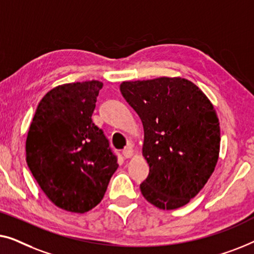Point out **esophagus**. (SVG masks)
<instances>
[{
    "mask_svg": "<svg viewBox=\"0 0 254 254\" xmlns=\"http://www.w3.org/2000/svg\"><path fill=\"white\" fill-rule=\"evenodd\" d=\"M122 154H123V156L126 159L131 158V156L133 155V149H132L131 146H127V147L122 151Z\"/></svg>",
    "mask_w": 254,
    "mask_h": 254,
    "instance_id": "obj_1",
    "label": "esophagus"
}]
</instances>
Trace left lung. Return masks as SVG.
Listing matches in <instances>:
<instances>
[{
	"instance_id": "1",
	"label": "left lung",
	"mask_w": 254,
	"mask_h": 254,
	"mask_svg": "<svg viewBox=\"0 0 254 254\" xmlns=\"http://www.w3.org/2000/svg\"><path fill=\"white\" fill-rule=\"evenodd\" d=\"M120 90L144 127L142 154L149 174L140 184L142 195L161 209L187 205L219 159L220 126L213 105L184 78L124 81Z\"/></svg>"
}]
</instances>
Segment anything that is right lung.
<instances>
[{"label":"right lung","instance_id":"obj_1","mask_svg":"<svg viewBox=\"0 0 254 254\" xmlns=\"http://www.w3.org/2000/svg\"><path fill=\"white\" fill-rule=\"evenodd\" d=\"M102 83L64 84L39 103L26 139V162L46 195L60 208L85 213L101 201L117 155L92 114Z\"/></svg>","mask_w":254,"mask_h":254}]
</instances>
